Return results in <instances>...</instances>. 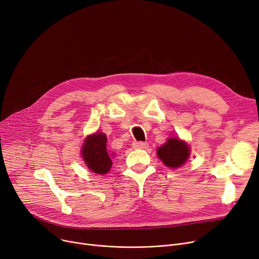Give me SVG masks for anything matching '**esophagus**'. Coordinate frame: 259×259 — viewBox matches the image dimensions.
Here are the masks:
<instances>
[{
	"label": "esophagus",
	"mask_w": 259,
	"mask_h": 259,
	"mask_svg": "<svg viewBox=\"0 0 259 259\" xmlns=\"http://www.w3.org/2000/svg\"><path fill=\"white\" fill-rule=\"evenodd\" d=\"M147 146H148V144H147L146 142H142V141H140V142H134V143H133V147H134V148L144 149V148H146Z\"/></svg>",
	"instance_id": "34e87169"
}]
</instances>
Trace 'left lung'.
I'll return each mask as SVG.
<instances>
[{
	"mask_svg": "<svg viewBox=\"0 0 259 259\" xmlns=\"http://www.w3.org/2000/svg\"><path fill=\"white\" fill-rule=\"evenodd\" d=\"M157 154L166 166L177 168L188 159L189 147L183 141L177 138H169L163 146L158 148Z\"/></svg>",
	"mask_w": 259,
	"mask_h": 259,
	"instance_id": "left-lung-1",
	"label": "left lung"
}]
</instances>
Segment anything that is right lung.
<instances>
[{"label":"right lung","instance_id":"right-lung-1","mask_svg":"<svg viewBox=\"0 0 259 259\" xmlns=\"http://www.w3.org/2000/svg\"><path fill=\"white\" fill-rule=\"evenodd\" d=\"M108 139L102 133L87 137L82 145L81 155L89 169L98 175L109 172L112 167V154L108 148Z\"/></svg>","mask_w":259,"mask_h":259}]
</instances>
